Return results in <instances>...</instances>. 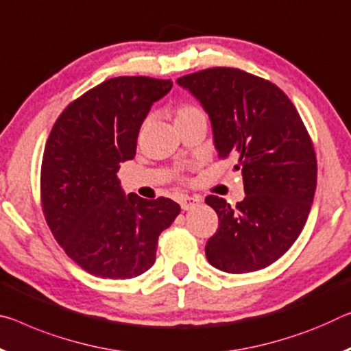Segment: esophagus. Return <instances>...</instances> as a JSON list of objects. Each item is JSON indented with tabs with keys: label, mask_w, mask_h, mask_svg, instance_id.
<instances>
[{
	"label": "esophagus",
	"mask_w": 351,
	"mask_h": 351,
	"mask_svg": "<svg viewBox=\"0 0 351 351\" xmlns=\"http://www.w3.org/2000/svg\"><path fill=\"white\" fill-rule=\"evenodd\" d=\"M199 202H202V197H197V195L189 197V195H184V197H181L180 204H181V209L182 210H189V209H192L195 204H198Z\"/></svg>",
	"instance_id": "esophagus-1"
}]
</instances>
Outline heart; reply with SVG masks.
<instances>
[{"label": "heart", "mask_w": 351, "mask_h": 351, "mask_svg": "<svg viewBox=\"0 0 351 351\" xmlns=\"http://www.w3.org/2000/svg\"><path fill=\"white\" fill-rule=\"evenodd\" d=\"M195 117H206L203 109L198 108L197 104L192 103H180L175 108V121L181 123V121L195 119Z\"/></svg>", "instance_id": "1"}]
</instances>
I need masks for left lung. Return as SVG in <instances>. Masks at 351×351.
I'll return each mask as SVG.
<instances>
[{"label": "left lung", "mask_w": 351, "mask_h": 351, "mask_svg": "<svg viewBox=\"0 0 351 351\" xmlns=\"http://www.w3.org/2000/svg\"><path fill=\"white\" fill-rule=\"evenodd\" d=\"M178 84L209 114L219 158L234 156L243 176L245 198L236 206L206 197L219 215L206 258L228 274L274 264L297 241L315 193L317 159L302 117L274 82L239 69H206Z\"/></svg>", "instance_id": "obj_1"}]
</instances>
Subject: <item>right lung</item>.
I'll use <instances>...</instances> for the list:
<instances>
[{"label": "right lung", "instance_id": "obj_1", "mask_svg": "<svg viewBox=\"0 0 351 351\" xmlns=\"http://www.w3.org/2000/svg\"><path fill=\"white\" fill-rule=\"evenodd\" d=\"M171 80L119 76L71 101L56 120L40 170V202L53 236L90 275L130 280L156 261L160 232L180 204L125 197L117 171L136 156L137 136Z\"/></svg>", "mask_w": 351, "mask_h": 351}]
</instances>
